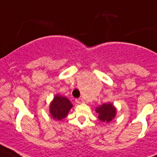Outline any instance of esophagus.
<instances>
[{
    "label": "esophagus",
    "mask_w": 157,
    "mask_h": 157,
    "mask_svg": "<svg viewBox=\"0 0 157 157\" xmlns=\"http://www.w3.org/2000/svg\"><path fill=\"white\" fill-rule=\"evenodd\" d=\"M76 102H77V104H82V103H84V99L81 98H77V99H76Z\"/></svg>",
    "instance_id": "34e87169"
}]
</instances>
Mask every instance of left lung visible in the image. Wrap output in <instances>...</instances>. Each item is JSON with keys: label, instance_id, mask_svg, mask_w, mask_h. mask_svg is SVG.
Listing matches in <instances>:
<instances>
[{"label": "left lung", "instance_id": "8db88e82", "mask_svg": "<svg viewBox=\"0 0 157 157\" xmlns=\"http://www.w3.org/2000/svg\"><path fill=\"white\" fill-rule=\"evenodd\" d=\"M95 112L98 114V119L102 122H110L114 119L117 114V109L113 103H105L95 109Z\"/></svg>", "mask_w": 157, "mask_h": 157}]
</instances>
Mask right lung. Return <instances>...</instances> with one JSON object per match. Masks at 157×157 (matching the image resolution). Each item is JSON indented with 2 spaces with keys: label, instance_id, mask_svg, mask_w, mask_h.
<instances>
[{
  "label": "right lung",
  "instance_id": "add662e5",
  "mask_svg": "<svg viewBox=\"0 0 157 157\" xmlns=\"http://www.w3.org/2000/svg\"><path fill=\"white\" fill-rule=\"evenodd\" d=\"M73 104L64 96L56 94L49 105L51 117L56 121H61L68 115Z\"/></svg>",
  "mask_w": 157,
  "mask_h": 157
}]
</instances>
